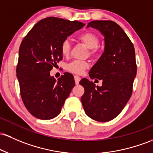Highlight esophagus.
Here are the masks:
<instances>
[{"label":"esophagus","instance_id":"1","mask_svg":"<svg viewBox=\"0 0 153 153\" xmlns=\"http://www.w3.org/2000/svg\"><path fill=\"white\" fill-rule=\"evenodd\" d=\"M74 78H75V84H79V82L80 80V78L78 75H75L74 76Z\"/></svg>","mask_w":153,"mask_h":153}]
</instances>
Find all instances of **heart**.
Returning <instances> with one entry per match:
<instances>
[{
  "mask_svg": "<svg viewBox=\"0 0 153 153\" xmlns=\"http://www.w3.org/2000/svg\"><path fill=\"white\" fill-rule=\"evenodd\" d=\"M78 40L88 47L91 54L97 51V46L100 44V38L91 32H85L78 36ZM61 52L63 56H68L71 50V44L68 40H65L61 44ZM88 67V63L84 61H73L67 66V69L71 73L81 75Z\"/></svg>",
  "mask_w": 153,
  "mask_h": 153,
  "instance_id": "b5f03b06",
  "label": "heart"
}]
</instances>
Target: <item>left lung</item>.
Returning a JSON list of instances; mask_svg holds the SVG:
<instances>
[{"mask_svg":"<svg viewBox=\"0 0 153 153\" xmlns=\"http://www.w3.org/2000/svg\"><path fill=\"white\" fill-rule=\"evenodd\" d=\"M103 35L105 50L89 71L91 79L102 80L98 86L83 78L80 81L85 92L81 97L84 111L88 117L107 122L123 110L132 94L137 75L135 50L123 30L112 21L91 22L87 25Z\"/></svg>","mask_w":153,"mask_h":153,"instance_id":"obj_1","label":"left lung"}]
</instances>
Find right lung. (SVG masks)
<instances>
[{
    "label": "right lung",
    "instance_id": "obj_1",
    "mask_svg": "<svg viewBox=\"0 0 153 153\" xmlns=\"http://www.w3.org/2000/svg\"><path fill=\"white\" fill-rule=\"evenodd\" d=\"M83 26L78 21L47 17L35 25L22 41L16 77L23 103L37 118L57 116L75 85L72 74L65 73L56 80L50 71L62 59V41Z\"/></svg>",
    "mask_w": 153,
    "mask_h": 153
}]
</instances>
